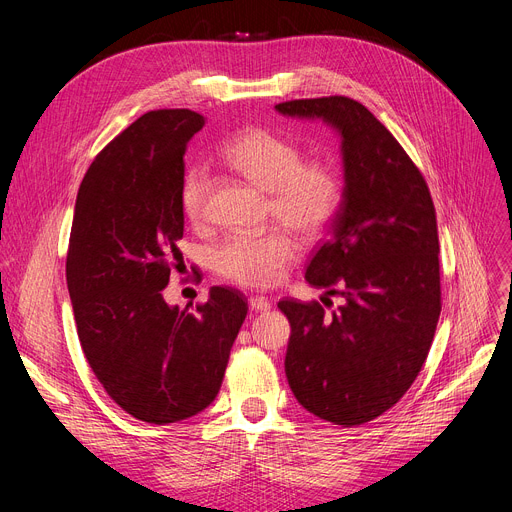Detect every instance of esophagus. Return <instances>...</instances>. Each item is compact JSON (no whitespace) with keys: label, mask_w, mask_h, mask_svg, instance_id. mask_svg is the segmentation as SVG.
I'll return each mask as SVG.
<instances>
[{"label":"esophagus","mask_w":512,"mask_h":512,"mask_svg":"<svg viewBox=\"0 0 512 512\" xmlns=\"http://www.w3.org/2000/svg\"><path fill=\"white\" fill-rule=\"evenodd\" d=\"M249 307L255 311V313H265V311H270L272 309V301L267 299V297H251L249 299Z\"/></svg>","instance_id":"esophagus-1"}]
</instances>
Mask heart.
I'll use <instances>...</instances> for the list:
<instances>
[{
    "label": "heart",
    "mask_w": 512,
    "mask_h": 512,
    "mask_svg": "<svg viewBox=\"0 0 512 512\" xmlns=\"http://www.w3.org/2000/svg\"><path fill=\"white\" fill-rule=\"evenodd\" d=\"M226 164L270 193V213L303 236H317L334 220L342 205V178L328 161L309 159L297 143L274 130L247 128L224 147ZM186 220L203 226L209 218V174L205 166L188 168L180 188ZM297 257V240L284 228L261 234L236 232L209 253L211 270L242 286L265 288L282 280Z\"/></svg>",
    "instance_id": "b5f03b06"
}]
</instances>
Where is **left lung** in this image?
Wrapping results in <instances>:
<instances>
[{"instance_id": "1", "label": "left lung", "mask_w": 512, "mask_h": 512, "mask_svg": "<svg viewBox=\"0 0 512 512\" xmlns=\"http://www.w3.org/2000/svg\"><path fill=\"white\" fill-rule=\"evenodd\" d=\"M292 118L340 132L344 195L332 234L307 263V282L340 294L282 299L290 321L288 386L319 419L353 427L392 409L419 375L440 317V245L427 182L392 132L351 97L278 103Z\"/></svg>"}]
</instances>
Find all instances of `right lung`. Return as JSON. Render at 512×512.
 Here are the masks:
<instances>
[{"label": "right lung", "instance_id": "right-lung-1", "mask_svg": "<svg viewBox=\"0 0 512 512\" xmlns=\"http://www.w3.org/2000/svg\"><path fill=\"white\" fill-rule=\"evenodd\" d=\"M205 124L191 110H153L93 159L78 188L66 282L83 353L128 415L166 425L218 396L249 305L213 286L191 309L164 290L182 263L180 188L186 143Z\"/></svg>", "mask_w": 512, "mask_h": 512}]
</instances>
